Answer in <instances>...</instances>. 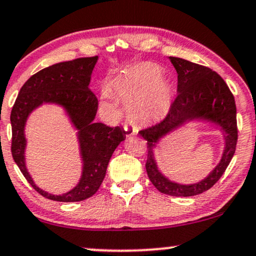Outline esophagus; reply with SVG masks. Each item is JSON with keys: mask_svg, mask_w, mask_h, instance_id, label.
Listing matches in <instances>:
<instances>
[{"mask_svg": "<svg viewBox=\"0 0 256 256\" xmlns=\"http://www.w3.org/2000/svg\"><path fill=\"white\" fill-rule=\"evenodd\" d=\"M123 129H124V134H126V136H127V138H130V136H133V135L138 134V129L134 128V127H129V126H124V127H123Z\"/></svg>", "mask_w": 256, "mask_h": 256, "instance_id": "esophagus-1", "label": "esophagus"}]
</instances>
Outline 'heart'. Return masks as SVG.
Instances as JSON below:
<instances>
[{
    "label": "heart",
    "mask_w": 256,
    "mask_h": 256,
    "mask_svg": "<svg viewBox=\"0 0 256 256\" xmlns=\"http://www.w3.org/2000/svg\"><path fill=\"white\" fill-rule=\"evenodd\" d=\"M109 90L126 103V110L132 118L144 123L165 118L174 98L171 80L152 62L123 68L112 77ZM100 96L104 102L112 98L108 90H102Z\"/></svg>",
    "instance_id": "obj_1"
}]
</instances>
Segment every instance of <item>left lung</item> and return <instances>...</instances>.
I'll use <instances>...</instances> for the list:
<instances>
[{
    "instance_id": "8db88e82",
    "label": "left lung",
    "mask_w": 256,
    "mask_h": 256,
    "mask_svg": "<svg viewBox=\"0 0 256 256\" xmlns=\"http://www.w3.org/2000/svg\"><path fill=\"white\" fill-rule=\"evenodd\" d=\"M168 59L178 74V96L162 122L138 134L147 140L146 171L152 184L162 194L191 197L212 188L234 156L238 142L236 106L228 85L216 72L182 58L168 56ZM188 122H205L218 128L225 147L219 164L209 175L196 183L182 184L163 174L157 165L155 152L162 138Z\"/></svg>"
}]
</instances>
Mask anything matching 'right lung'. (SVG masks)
Instances as JSON below:
<instances>
[{
	"mask_svg": "<svg viewBox=\"0 0 256 256\" xmlns=\"http://www.w3.org/2000/svg\"><path fill=\"white\" fill-rule=\"evenodd\" d=\"M98 56L58 62L33 74L20 92L10 114L12 154L22 174L36 191L56 202H80L94 194L106 176L112 153L122 141L124 130L94 122L98 100L89 90L91 74ZM45 104L59 106L76 130L82 171L71 190L53 195L40 189L31 178L26 164V126L29 116Z\"/></svg>",
	"mask_w": 256,
	"mask_h": 256,
	"instance_id": "obj_1",
	"label": "right lung"
}]
</instances>
